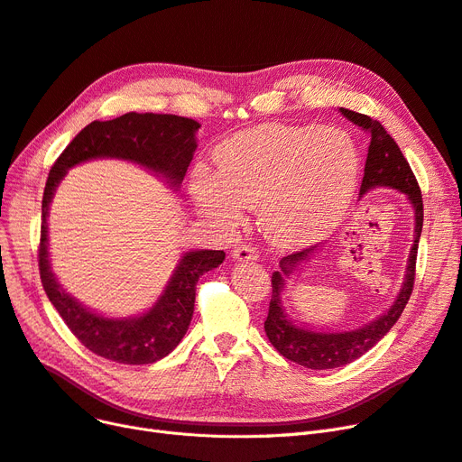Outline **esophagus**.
<instances>
[{
  "instance_id": "34e87169",
  "label": "esophagus",
  "mask_w": 462,
  "mask_h": 462,
  "mask_svg": "<svg viewBox=\"0 0 462 462\" xmlns=\"http://www.w3.org/2000/svg\"><path fill=\"white\" fill-rule=\"evenodd\" d=\"M232 259L237 263H253V261H259V253L254 251L251 245H240L234 249Z\"/></svg>"
}]
</instances>
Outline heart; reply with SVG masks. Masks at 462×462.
<instances>
[{
	"label": "heart",
	"mask_w": 462,
	"mask_h": 462,
	"mask_svg": "<svg viewBox=\"0 0 462 462\" xmlns=\"http://www.w3.org/2000/svg\"><path fill=\"white\" fill-rule=\"evenodd\" d=\"M217 171L198 165L190 194L198 213L234 226L257 208L270 244L300 249L346 215L362 160L352 136L335 127L266 124L232 134L215 150Z\"/></svg>",
	"instance_id": "heart-1"
}]
</instances>
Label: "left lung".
Here are the masks:
<instances>
[{
	"label": "left lung",
	"mask_w": 462,
	"mask_h": 462,
	"mask_svg": "<svg viewBox=\"0 0 462 462\" xmlns=\"http://www.w3.org/2000/svg\"><path fill=\"white\" fill-rule=\"evenodd\" d=\"M340 112H343L350 122L360 125L371 134L360 198L374 190V188H392V190H398L400 194H403L413 209L415 236L413 245L409 249L403 282L394 302H392L379 318H374L373 321L364 323L362 328L350 331H321L314 328H306L289 316L283 304L285 282L295 276L300 266L312 259V254L321 249V244H316L293 254H287V257L280 261V270L272 274V299L268 306V318L264 321V331L272 346H274L283 357L316 371L335 369L352 364L354 360L362 357L365 352H369L377 345L398 321L413 291L417 249L422 232L420 188L396 141L392 139L377 119H371L365 114L352 112L348 108H340Z\"/></svg>",
	"instance_id": "left-lung-1"
}]
</instances>
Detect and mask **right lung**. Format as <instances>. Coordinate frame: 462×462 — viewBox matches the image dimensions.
I'll return each instance as SVG.
<instances>
[{
    "instance_id": "obj_1",
    "label": "right lung",
    "mask_w": 462,
    "mask_h": 462,
    "mask_svg": "<svg viewBox=\"0 0 462 462\" xmlns=\"http://www.w3.org/2000/svg\"><path fill=\"white\" fill-rule=\"evenodd\" d=\"M196 119L173 114L129 112L110 122L83 127L51 167L42 201L40 276L45 293L79 343L100 357L146 365L173 352L188 331L194 314L196 283L205 272L225 261V251L190 249L171 274L162 295L148 310L112 318L91 310L64 291L49 259V208L68 169L91 160H122L139 165L177 192L198 148Z\"/></svg>"
}]
</instances>
